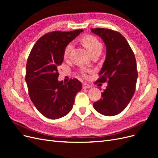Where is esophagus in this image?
I'll list each match as a JSON object with an SVG mask.
<instances>
[{
	"mask_svg": "<svg viewBox=\"0 0 158 158\" xmlns=\"http://www.w3.org/2000/svg\"><path fill=\"white\" fill-rule=\"evenodd\" d=\"M82 86H83V88L84 89H88V88H92V86H91L90 85H89V84H83V85H82Z\"/></svg>",
	"mask_w": 158,
	"mask_h": 158,
	"instance_id": "34e87169",
	"label": "esophagus"
}]
</instances>
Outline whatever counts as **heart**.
Instances as JSON below:
<instances>
[{
  "label": "heart",
  "instance_id": "obj_1",
  "mask_svg": "<svg viewBox=\"0 0 158 158\" xmlns=\"http://www.w3.org/2000/svg\"><path fill=\"white\" fill-rule=\"evenodd\" d=\"M82 43L85 48L87 49V50L90 52L91 54L98 50L102 51V44L96 37H95L94 36L89 35V36L84 37L82 39ZM73 44L72 42L66 45L64 51V56L65 58H66V57L69 55L72 49H73ZM86 73H87V70L85 69L82 70V74L84 76L86 75Z\"/></svg>",
  "mask_w": 158,
  "mask_h": 158
}]
</instances>
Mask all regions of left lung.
I'll use <instances>...</instances> for the list:
<instances>
[{
  "label": "left lung",
  "instance_id": "8db88e82",
  "mask_svg": "<svg viewBox=\"0 0 158 158\" xmlns=\"http://www.w3.org/2000/svg\"><path fill=\"white\" fill-rule=\"evenodd\" d=\"M101 37L106 47V57L99 72L98 82H107L102 98L93 104L94 108L105 116H114L128 106L135 92L138 78L135 55L126 39L117 31L91 29Z\"/></svg>",
  "mask_w": 158,
  "mask_h": 158
}]
</instances>
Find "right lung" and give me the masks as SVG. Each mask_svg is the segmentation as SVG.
Returning a JSON list of instances; mask_svg holds the SVG:
<instances>
[{"label":"right lung","mask_w":158,"mask_h":158,"mask_svg":"<svg viewBox=\"0 0 158 158\" xmlns=\"http://www.w3.org/2000/svg\"><path fill=\"white\" fill-rule=\"evenodd\" d=\"M83 30L52 31L42 36L31 49L26 64V82L32 103L51 119L64 117L73 109L82 85L76 79L67 83L58 80V66L64 60L65 47Z\"/></svg>","instance_id":"1"}]
</instances>
